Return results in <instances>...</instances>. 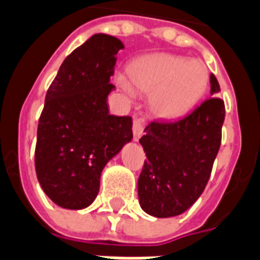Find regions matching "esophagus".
<instances>
[{
  "label": "esophagus",
  "instance_id": "obj_1",
  "mask_svg": "<svg viewBox=\"0 0 260 260\" xmlns=\"http://www.w3.org/2000/svg\"><path fill=\"white\" fill-rule=\"evenodd\" d=\"M132 132H134V140L140 139V136L143 135V125L139 120H134V125H132Z\"/></svg>",
  "mask_w": 260,
  "mask_h": 260
}]
</instances>
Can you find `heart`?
Instances as JSON below:
<instances>
[{"label": "heart", "mask_w": 260, "mask_h": 260, "mask_svg": "<svg viewBox=\"0 0 260 260\" xmlns=\"http://www.w3.org/2000/svg\"><path fill=\"white\" fill-rule=\"evenodd\" d=\"M122 89L149 96L150 114L174 121L189 113L208 86V70L201 60L172 53L140 57L128 66V82L118 78Z\"/></svg>", "instance_id": "b5f03b06"}]
</instances>
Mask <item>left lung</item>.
Here are the masks:
<instances>
[{
	"instance_id": "1",
	"label": "left lung",
	"mask_w": 260,
	"mask_h": 260,
	"mask_svg": "<svg viewBox=\"0 0 260 260\" xmlns=\"http://www.w3.org/2000/svg\"><path fill=\"white\" fill-rule=\"evenodd\" d=\"M211 98L174 122H150L139 139L147 161L138 180L139 204L155 218H172L193 205L208 183L216 158L224 103L220 86L209 76Z\"/></svg>"
}]
</instances>
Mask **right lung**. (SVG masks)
<instances>
[{
  "label": "right lung",
  "mask_w": 260,
  "mask_h": 260,
  "mask_svg": "<svg viewBox=\"0 0 260 260\" xmlns=\"http://www.w3.org/2000/svg\"><path fill=\"white\" fill-rule=\"evenodd\" d=\"M124 44L93 34L61 63L38 121L36 172L44 193L64 209L95 201L106 164L132 140V118L109 113L115 56Z\"/></svg>",
  "instance_id": "add662e5"
}]
</instances>
